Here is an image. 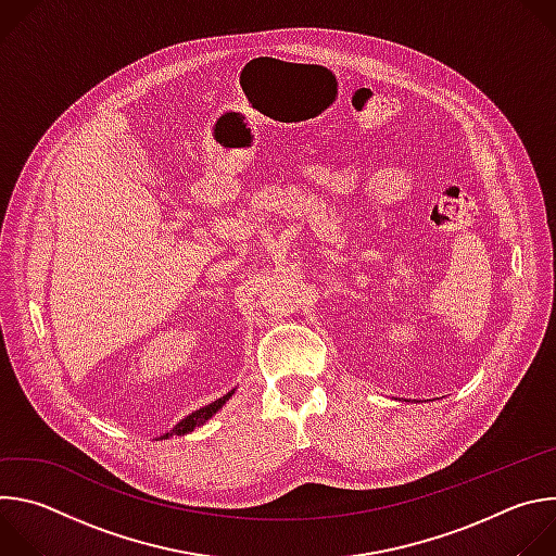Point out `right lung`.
<instances>
[{
  "instance_id": "add662e5",
  "label": "right lung",
  "mask_w": 556,
  "mask_h": 556,
  "mask_svg": "<svg viewBox=\"0 0 556 556\" xmlns=\"http://www.w3.org/2000/svg\"><path fill=\"white\" fill-rule=\"evenodd\" d=\"M230 393L232 391H228L226 395H222L219 401H215V403H211V405H206V407H202V409H198V412H193L191 416H187L185 420H180L169 433H165L163 438H172V435H185V433H189V431H193L195 427H200V425H204L228 399H230Z\"/></svg>"
}]
</instances>
